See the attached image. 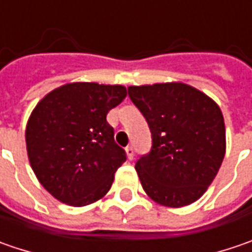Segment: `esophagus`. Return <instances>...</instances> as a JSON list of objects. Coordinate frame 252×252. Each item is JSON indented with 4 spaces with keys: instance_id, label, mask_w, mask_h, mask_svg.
Listing matches in <instances>:
<instances>
[{
    "instance_id": "obj_1",
    "label": "esophagus",
    "mask_w": 252,
    "mask_h": 252,
    "mask_svg": "<svg viewBox=\"0 0 252 252\" xmlns=\"http://www.w3.org/2000/svg\"><path fill=\"white\" fill-rule=\"evenodd\" d=\"M126 157H128V159H129V160H132V159H134V148L126 147Z\"/></svg>"
}]
</instances>
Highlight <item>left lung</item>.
I'll return each instance as SVG.
<instances>
[{"mask_svg":"<svg viewBox=\"0 0 252 252\" xmlns=\"http://www.w3.org/2000/svg\"><path fill=\"white\" fill-rule=\"evenodd\" d=\"M128 95L152 134L151 152L135 163L145 193L166 207L199 200L225 155L220 107L207 94L181 82L129 86Z\"/></svg>","mask_w":252,"mask_h":252,"instance_id":"1","label":"left lung"}]
</instances>
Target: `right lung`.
<instances>
[{
	"instance_id": "obj_1",
	"label": "right lung",
	"mask_w": 252,
	"mask_h": 252,
	"mask_svg": "<svg viewBox=\"0 0 252 252\" xmlns=\"http://www.w3.org/2000/svg\"><path fill=\"white\" fill-rule=\"evenodd\" d=\"M126 97L121 84L76 82L48 93L29 115L25 141L39 183L59 202L82 207L110 190L126 160L107 114Z\"/></svg>"
}]
</instances>
